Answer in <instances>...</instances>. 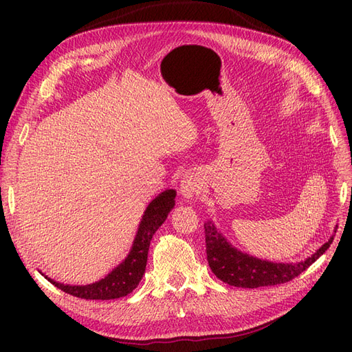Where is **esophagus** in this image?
Segmentation results:
<instances>
[{
  "label": "esophagus",
  "mask_w": 352,
  "mask_h": 352,
  "mask_svg": "<svg viewBox=\"0 0 352 352\" xmlns=\"http://www.w3.org/2000/svg\"><path fill=\"white\" fill-rule=\"evenodd\" d=\"M199 192H201V177L194 172L186 173L182 182H180V194H182L184 198L189 202V201H194L199 195Z\"/></svg>",
  "instance_id": "obj_1"
}]
</instances>
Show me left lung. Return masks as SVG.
Listing matches in <instances>:
<instances>
[{"instance_id":"left-lung-1","label":"left lung","mask_w":352,"mask_h":352,"mask_svg":"<svg viewBox=\"0 0 352 352\" xmlns=\"http://www.w3.org/2000/svg\"><path fill=\"white\" fill-rule=\"evenodd\" d=\"M204 229L207 260L211 272L221 282L236 287H250V289L260 286L280 285L295 279L298 274H301L324 254L335 236H330L326 243L302 261L274 263L257 258L233 247L211 220L204 223Z\"/></svg>"}]
</instances>
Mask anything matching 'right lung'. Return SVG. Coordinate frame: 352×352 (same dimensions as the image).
Returning <instances> with one entry per match:
<instances>
[{"instance_id": "right-lung-1", "label": "right lung", "mask_w": 352, "mask_h": 352, "mask_svg": "<svg viewBox=\"0 0 352 352\" xmlns=\"http://www.w3.org/2000/svg\"><path fill=\"white\" fill-rule=\"evenodd\" d=\"M175 198L176 190L166 189L148 204L140 226H138L129 254L104 279L89 285H65L52 280L47 276L45 279L57 286L58 289L73 296L83 298V300H116V298L131 294L142 279L153 235L166 221L168 212L173 210Z\"/></svg>"}]
</instances>
